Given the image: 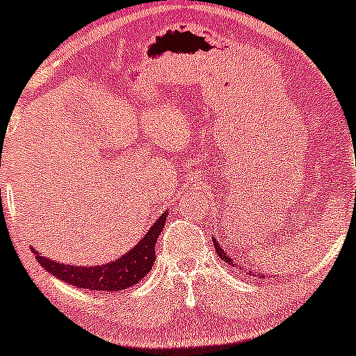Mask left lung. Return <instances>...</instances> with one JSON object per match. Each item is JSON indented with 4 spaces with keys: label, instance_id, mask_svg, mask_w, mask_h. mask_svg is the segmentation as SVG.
Instances as JSON below:
<instances>
[{
    "label": "left lung",
    "instance_id": "left-lung-1",
    "mask_svg": "<svg viewBox=\"0 0 356 356\" xmlns=\"http://www.w3.org/2000/svg\"><path fill=\"white\" fill-rule=\"evenodd\" d=\"M212 243H214V248H216V252H218L219 259H222V260H225V262H228L229 266L236 267V264H233V260L229 259V255H226V252L222 250L221 247H219V243H218V240H216V238H212ZM248 273H252V270H248ZM260 276H262V274H260Z\"/></svg>",
    "mask_w": 356,
    "mask_h": 356
}]
</instances>
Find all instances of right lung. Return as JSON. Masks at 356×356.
<instances>
[{
  "instance_id": "right-lung-1",
  "label": "right lung",
  "mask_w": 356,
  "mask_h": 356,
  "mask_svg": "<svg viewBox=\"0 0 356 356\" xmlns=\"http://www.w3.org/2000/svg\"><path fill=\"white\" fill-rule=\"evenodd\" d=\"M166 218L168 211H164L163 216H159V219L131 250L104 266H70L44 257L34 247H31V250L47 273L72 286L92 289V291H122L140 283L142 277L147 276L149 270L152 269L156 259V241L163 232Z\"/></svg>"
}]
</instances>
